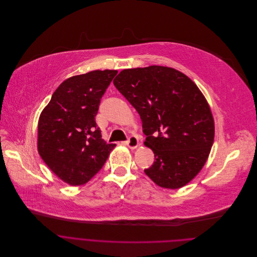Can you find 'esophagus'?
Listing matches in <instances>:
<instances>
[{
	"label": "esophagus",
	"mask_w": 257,
	"mask_h": 257,
	"mask_svg": "<svg viewBox=\"0 0 257 257\" xmlns=\"http://www.w3.org/2000/svg\"><path fill=\"white\" fill-rule=\"evenodd\" d=\"M126 145L131 149H136L139 146V138L137 136H132L126 141Z\"/></svg>",
	"instance_id": "esophagus-1"
}]
</instances>
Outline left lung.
Listing matches in <instances>:
<instances>
[{"label": "left lung", "mask_w": 257, "mask_h": 257, "mask_svg": "<svg viewBox=\"0 0 257 257\" xmlns=\"http://www.w3.org/2000/svg\"><path fill=\"white\" fill-rule=\"evenodd\" d=\"M113 84L140 114L145 145L155 155L145 173L164 188L187 184L206 163L215 137L210 106L197 86L161 66L123 70Z\"/></svg>", "instance_id": "left-lung-1"}]
</instances>
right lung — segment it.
Returning a JSON list of instances; mask_svg holds the SVG:
<instances>
[{"label":"right lung","mask_w":257,"mask_h":257,"mask_svg":"<svg viewBox=\"0 0 257 257\" xmlns=\"http://www.w3.org/2000/svg\"><path fill=\"white\" fill-rule=\"evenodd\" d=\"M117 71H92L64 81L38 121V153L70 185L88 182L107 160L115 144L101 138L95 116Z\"/></svg>","instance_id":"add662e5"}]
</instances>
